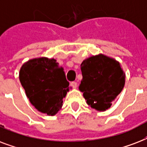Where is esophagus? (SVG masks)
Instances as JSON below:
<instances>
[{"mask_svg":"<svg viewBox=\"0 0 147 147\" xmlns=\"http://www.w3.org/2000/svg\"><path fill=\"white\" fill-rule=\"evenodd\" d=\"M71 86L73 88H77V86H78V85H77V82H72L71 83Z\"/></svg>","mask_w":147,"mask_h":147,"instance_id":"1","label":"esophagus"}]
</instances>
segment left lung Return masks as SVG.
<instances>
[{"label":"left lung","instance_id":"left-lung-1","mask_svg":"<svg viewBox=\"0 0 147 147\" xmlns=\"http://www.w3.org/2000/svg\"><path fill=\"white\" fill-rule=\"evenodd\" d=\"M81 70L82 79L79 90L88 105L98 111L110 108L125 84V73L120 63L99 54L84 60Z\"/></svg>","mask_w":147,"mask_h":147}]
</instances>
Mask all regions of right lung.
<instances>
[{
  "label": "right lung",
  "instance_id": "obj_1",
  "mask_svg": "<svg viewBox=\"0 0 147 147\" xmlns=\"http://www.w3.org/2000/svg\"><path fill=\"white\" fill-rule=\"evenodd\" d=\"M19 78L32 105L39 111L53 116L61 109L69 82L56 60L33 59L20 68Z\"/></svg>",
  "mask_w": 147,
  "mask_h": 147
}]
</instances>
